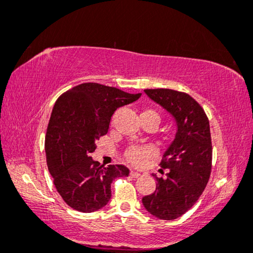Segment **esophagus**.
<instances>
[{
	"instance_id": "1",
	"label": "esophagus",
	"mask_w": 253,
	"mask_h": 253,
	"mask_svg": "<svg viewBox=\"0 0 253 253\" xmlns=\"http://www.w3.org/2000/svg\"><path fill=\"white\" fill-rule=\"evenodd\" d=\"M130 176H131V177H134V178H137V177L141 176V174H139V172H137V171L131 170V171H130Z\"/></svg>"
}]
</instances>
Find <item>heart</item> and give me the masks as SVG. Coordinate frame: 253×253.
I'll use <instances>...</instances> for the list:
<instances>
[{
	"instance_id": "obj_1",
	"label": "heart",
	"mask_w": 253,
	"mask_h": 253,
	"mask_svg": "<svg viewBox=\"0 0 253 253\" xmlns=\"http://www.w3.org/2000/svg\"><path fill=\"white\" fill-rule=\"evenodd\" d=\"M145 112H151V114L157 115L154 111ZM154 154H156V149H154L153 146H131V148L127 150L126 158L130 164L137 166V167H141V166L146 163V160H148L149 158L153 157Z\"/></svg>"
}]
</instances>
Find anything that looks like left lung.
I'll use <instances>...</instances> for the list:
<instances>
[{
	"instance_id": "obj_1",
	"label": "left lung",
	"mask_w": 253,
	"mask_h": 253,
	"mask_svg": "<svg viewBox=\"0 0 253 253\" xmlns=\"http://www.w3.org/2000/svg\"><path fill=\"white\" fill-rule=\"evenodd\" d=\"M144 92L174 117L177 130L160 163L161 168L168 169L166 178L153 175L156 191L142 202L154 217L172 220L194 206L209 180L212 161L209 120L201 105L186 93L169 88Z\"/></svg>"
}]
</instances>
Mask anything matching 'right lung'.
Masks as SVG:
<instances>
[{"instance_id":"add662e5","label":"right lung","mask_w":253,"mask_h":253,"mask_svg":"<svg viewBox=\"0 0 253 253\" xmlns=\"http://www.w3.org/2000/svg\"><path fill=\"white\" fill-rule=\"evenodd\" d=\"M141 95L84 83L56 100L45 137L46 164L56 191L73 209L93 212L103 208L111 199L112 180L129 175L125 166L103 167L89 156L97 139L108 133L117 108Z\"/></svg>"}]
</instances>
